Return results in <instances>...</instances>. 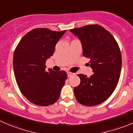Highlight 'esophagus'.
I'll return each mask as SVG.
<instances>
[{
	"label": "esophagus",
	"mask_w": 133,
	"mask_h": 133,
	"mask_svg": "<svg viewBox=\"0 0 133 133\" xmlns=\"http://www.w3.org/2000/svg\"><path fill=\"white\" fill-rule=\"evenodd\" d=\"M74 75V73H71V72H68V77H71V76Z\"/></svg>",
	"instance_id": "34e87169"
}]
</instances>
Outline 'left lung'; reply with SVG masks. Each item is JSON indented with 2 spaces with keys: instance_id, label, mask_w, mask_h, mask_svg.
<instances>
[{
  "instance_id": "8db88e82",
  "label": "left lung",
  "mask_w": 133,
  "mask_h": 133,
  "mask_svg": "<svg viewBox=\"0 0 133 133\" xmlns=\"http://www.w3.org/2000/svg\"><path fill=\"white\" fill-rule=\"evenodd\" d=\"M78 37L82 47V55L90 59L94 74L88 77L78 74L81 83L74 88L79 103L92 107L102 103L116 88L122 69L120 49L113 36L99 24L86 25L71 29Z\"/></svg>"
}]
</instances>
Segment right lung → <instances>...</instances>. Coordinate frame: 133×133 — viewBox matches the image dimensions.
<instances>
[{"instance_id": "add662e5", "label": "right lung", "mask_w": 133, "mask_h": 133, "mask_svg": "<svg viewBox=\"0 0 133 133\" xmlns=\"http://www.w3.org/2000/svg\"><path fill=\"white\" fill-rule=\"evenodd\" d=\"M66 30L35 28L23 37L14 55L15 80L23 95L32 103L48 106L58 101L68 75L64 71L45 70L47 59Z\"/></svg>"}]
</instances>
